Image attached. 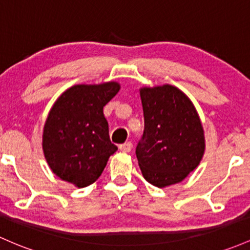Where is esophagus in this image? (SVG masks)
<instances>
[{
    "label": "esophagus",
    "instance_id": "34e87169",
    "mask_svg": "<svg viewBox=\"0 0 250 250\" xmlns=\"http://www.w3.org/2000/svg\"><path fill=\"white\" fill-rule=\"evenodd\" d=\"M131 147H133V145H131L130 141L125 142V144L120 145V149L122 150V152H130Z\"/></svg>",
    "mask_w": 250,
    "mask_h": 250
}]
</instances>
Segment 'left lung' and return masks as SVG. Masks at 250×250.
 <instances>
[{
    "mask_svg": "<svg viewBox=\"0 0 250 250\" xmlns=\"http://www.w3.org/2000/svg\"><path fill=\"white\" fill-rule=\"evenodd\" d=\"M145 129L136 146L142 175L156 188L180 183L201 163L204 130L193 103L165 84L140 89Z\"/></svg>",
    "mask_w": 250,
    "mask_h": 250,
    "instance_id": "8db88e82",
    "label": "left lung"
}]
</instances>
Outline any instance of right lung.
Listing matches in <instances>:
<instances>
[{
	"label": "right lung",
	"instance_id": "right-lung-1",
	"mask_svg": "<svg viewBox=\"0 0 250 250\" xmlns=\"http://www.w3.org/2000/svg\"><path fill=\"white\" fill-rule=\"evenodd\" d=\"M116 82L73 85L59 96L43 125L42 150L49 168L77 188L102 174L117 147L109 138L103 106L120 91Z\"/></svg>",
	"mask_w": 250,
	"mask_h": 250
}]
</instances>
